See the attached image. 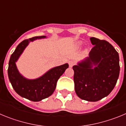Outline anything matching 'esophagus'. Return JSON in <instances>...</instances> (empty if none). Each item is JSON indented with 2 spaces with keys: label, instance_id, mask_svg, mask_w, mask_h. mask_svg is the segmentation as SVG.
I'll return each instance as SVG.
<instances>
[{
  "label": "esophagus",
  "instance_id": "esophagus-1",
  "mask_svg": "<svg viewBox=\"0 0 126 126\" xmlns=\"http://www.w3.org/2000/svg\"><path fill=\"white\" fill-rule=\"evenodd\" d=\"M69 65L70 67H72L73 65H75V62H74V61H69Z\"/></svg>",
  "mask_w": 126,
  "mask_h": 126
}]
</instances>
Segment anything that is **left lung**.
<instances>
[{"label":"left lung","instance_id":"8db88e82","mask_svg":"<svg viewBox=\"0 0 126 126\" xmlns=\"http://www.w3.org/2000/svg\"><path fill=\"white\" fill-rule=\"evenodd\" d=\"M90 40L94 47L89 57L73 67L74 88L82 100L97 102L115 87L119 76V56L107 41L94 37Z\"/></svg>","mask_w":126,"mask_h":126}]
</instances>
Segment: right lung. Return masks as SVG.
I'll list each match as a JSON object with an SVG mask.
<instances>
[{"label": "right lung", "mask_w": 126, "mask_h": 126, "mask_svg": "<svg viewBox=\"0 0 126 126\" xmlns=\"http://www.w3.org/2000/svg\"><path fill=\"white\" fill-rule=\"evenodd\" d=\"M46 36H35L24 40L17 45L11 55L7 70L8 77L15 92L21 96L33 102H39L52 95L56 88L60 77L69 67L68 64L55 67L38 78L28 79L20 74L16 62L30 42L35 40L45 38Z\"/></svg>", "instance_id": "add662e5"}]
</instances>
